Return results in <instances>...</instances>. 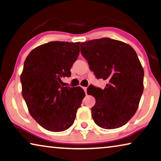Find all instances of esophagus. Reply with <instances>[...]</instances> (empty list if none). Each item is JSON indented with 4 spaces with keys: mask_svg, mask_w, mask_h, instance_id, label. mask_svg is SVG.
Returning a JSON list of instances; mask_svg holds the SVG:
<instances>
[{
    "mask_svg": "<svg viewBox=\"0 0 161 161\" xmlns=\"http://www.w3.org/2000/svg\"><path fill=\"white\" fill-rule=\"evenodd\" d=\"M83 90H85V93H86V87H83Z\"/></svg>",
    "mask_w": 161,
    "mask_h": 161,
    "instance_id": "esophagus-1",
    "label": "esophagus"
}]
</instances>
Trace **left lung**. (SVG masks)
Returning <instances> with one entry per match:
<instances>
[{"mask_svg": "<svg viewBox=\"0 0 161 161\" xmlns=\"http://www.w3.org/2000/svg\"><path fill=\"white\" fill-rule=\"evenodd\" d=\"M81 53L97 79L108 81L104 90L94 87L92 116L104 129L123 126L138 108L143 92L144 70L136 51L125 43L103 38L81 43Z\"/></svg>", "mask_w": 161, "mask_h": 161, "instance_id": "obj_1", "label": "left lung"}]
</instances>
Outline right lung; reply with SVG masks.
Instances as JSON below:
<instances>
[{
  "label": "right lung",
  "mask_w": 161,
  "mask_h": 161,
  "mask_svg": "<svg viewBox=\"0 0 161 161\" xmlns=\"http://www.w3.org/2000/svg\"><path fill=\"white\" fill-rule=\"evenodd\" d=\"M80 42H51L29 53L21 75L22 96L31 117L48 131L62 132L72 125L85 97L80 86H63L62 78L80 54Z\"/></svg>",
  "instance_id": "right-lung-1"
}]
</instances>
